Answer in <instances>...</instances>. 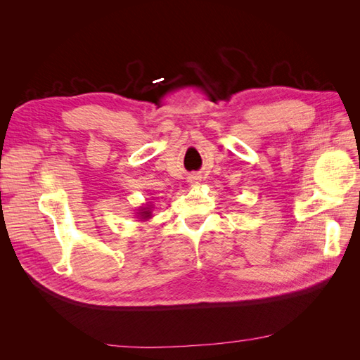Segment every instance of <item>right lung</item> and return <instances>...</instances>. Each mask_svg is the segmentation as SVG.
I'll return each mask as SVG.
<instances>
[{"label": "right lung", "instance_id": "1", "mask_svg": "<svg viewBox=\"0 0 360 360\" xmlns=\"http://www.w3.org/2000/svg\"><path fill=\"white\" fill-rule=\"evenodd\" d=\"M139 214H141V216H143V219H146V217H148V216H150V212H148L147 209H144V212H141Z\"/></svg>", "mask_w": 360, "mask_h": 360}]
</instances>
